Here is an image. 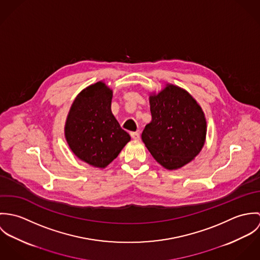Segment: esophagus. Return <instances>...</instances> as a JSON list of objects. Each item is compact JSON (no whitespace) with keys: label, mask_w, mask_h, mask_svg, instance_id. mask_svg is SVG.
Masks as SVG:
<instances>
[{"label":"esophagus","mask_w":260,"mask_h":260,"mask_svg":"<svg viewBox=\"0 0 260 260\" xmlns=\"http://www.w3.org/2000/svg\"><path fill=\"white\" fill-rule=\"evenodd\" d=\"M131 137L134 139V140H138L140 138V132L139 131H136V132H131L130 133Z\"/></svg>","instance_id":"esophagus-1"}]
</instances>
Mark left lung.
<instances>
[{"label":"left lung","instance_id":"8db88e82","mask_svg":"<svg viewBox=\"0 0 260 260\" xmlns=\"http://www.w3.org/2000/svg\"><path fill=\"white\" fill-rule=\"evenodd\" d=\"M152 119L141 135L153 158L168 170L190 163L203 148L207 122L197 101L185 89L167 83L149 96Z\"/></svg>","mask_w":260,"mask_h":260}]
</instances>
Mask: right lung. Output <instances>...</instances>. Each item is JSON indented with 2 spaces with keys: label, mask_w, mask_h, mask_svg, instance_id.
Returning a JSON list of instances; mask_svg holds the SVG:
<instances>
[{
  "label": "right lung",
  "mask_w": 260,
  "mask_h": 260,
  "mask_svg": "<svg viewBox=\"0 0 260 260\" xmlns=\"http://www.w3.org/2000/svg\"><path fill=\"white\" fill-rule=\"evenodd\" d=\"M113 91L99 81L75 98L65 123V138L75 155L87 164L104 169L131 140L111 111Z\"/></svg>",
  "instance_id": "right-lung-1"
}]
</instances>
